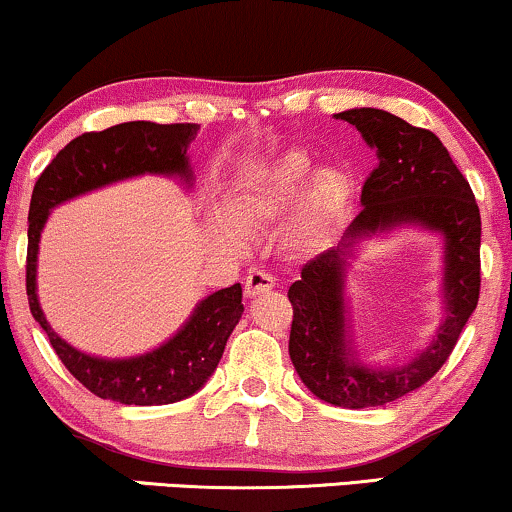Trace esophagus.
<instances>
[{"instance_id": "1", "label": "esophagus", "mask_w": 512, "mask_h": 512, "mask_svg": "<svg viewBox=\"0 0 512 512\" xmlns=\"http://www.w3.org/2000/svg\"><path fill=\"white\" fill-rule=\"evenodd\" d=\"M274 286H276V279L269 272H264V269H252V272L245 276V293H248L250 298L272 291Z\"/></svg>"}]
</instances>
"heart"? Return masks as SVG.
I'll use <instances>...</instances> for the list:
<instances>
[{
	"mask_svg": "<svg viewBox=\"0 0 512 512\" xmlns=\"http://www.w3.org/2000/svg\"><path fill=\"white\" fill-rule=\"evenodd\" d=\"M350 202V178L338 169H319L305 150H286L250 166L226 195V209L212 212V236L243 250L250 231L276 224L293 212L288 243L312 250L334 236Z\"/></svg>",
	"mask_w": 512,
	"mask_h": 512,
	"instance_id": "obj_1",
	"label": "heart"
}]
</instances>
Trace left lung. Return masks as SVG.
<instances>
[{"label": "left lung", "instance_id": "obj_1", "mask_svg": "<svg viewBox=\"0 0 512 512\" xmlns=\"http://www.w3.org/2000/svg\"><path fill=\"white\" fill-rule=\"evenodd\" d=\"M336 119L353 123L377 150L379 162L362 186L365 207L338 248L307 262L300 281L288 288L293 305L288 353L295 372L317 398L338 408H377L427 384L453 353L479 300L482 219L470 183L432 131L372 107L348 109ZM400 223L424 225L447 240V317L433 346L415 361L393 370L367 368L349 350L342 298L347 257L360 237Z\"/></svg>", "mask_w": 512, "mask_h": 512}]
</instances>
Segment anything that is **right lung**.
<instances>
[{
  "label": "right lung",
  "instance_id": "1",
  "mask_svg": "<svg viewBox=\"0 0 512 512\" xmlns=\"http://www.w3.org/2000/svg\"><path fill=\"white\" fill-rule=\"evenodd\" d=\"M197 123H152L128 121L107 131H92L73 138L35 181L28 212V257L26 293L35 322L42 326L54 353L64 367L90 393L123 405H166L193 396L205 386L224 355L226 341L243 315V288H231L207 295L174 338L152 353L104 360L76 350L57 336L47 322L38 300V250L40 233L49 209L140 174L181 176L190 183L188 145L195 140Z\"/></svg>",
  "mask_w": 512,
  "mask_h": 512
}]
</instances>
